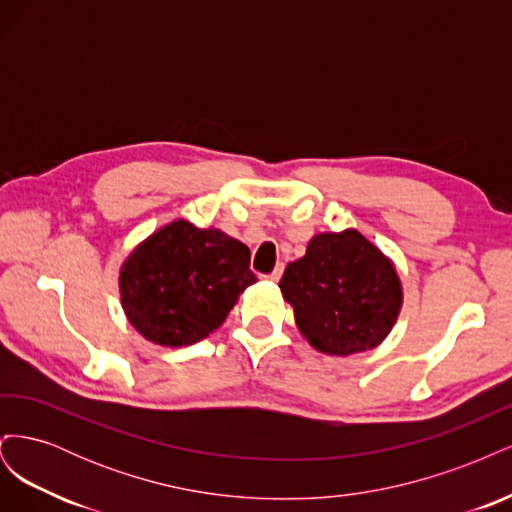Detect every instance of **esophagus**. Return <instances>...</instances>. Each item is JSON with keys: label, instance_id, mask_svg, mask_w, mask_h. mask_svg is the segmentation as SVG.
<instances>
[{"label": "esophagus", "instance_id": "esophagus-1", "mask_svg": "<svg viewBox=\"0 0 512 512\" xmlns=\"http://www.w3.org/2000/svg\"><path fill=\"white\" fill-rule=\"evenodd\" d=\"M282 271H284V265H277L267 277H269L271 282H277V280H280V277H282Z\"/></svg>", "mask_w": 512, "mask_h": 512}]
</instances>
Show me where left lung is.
<instances>
[{
    "label": "left lung",
    "mask_w": 512,
    "mask_h": 512,
    "mask_svg": "<svg viewBox=\"0 0 512 512\" xmlns=\"http://www.w3.org/2000/svg\"><path fill=\"white\" fill-rule=\"evenodd\" d=\"M280 290L301 335L331 356L382 344L404 303L395 265L354 228L316 235L286 267Z\"/></svg>",
    "instance_id": "1"
}]
</instances>
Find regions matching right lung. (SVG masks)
Listing matches in <instances>:
<instances>
[{"instance_id": "add662e5", "label": "right lung", "mask_w": 512, "mask_h": 512, "mask_svg": "<svg viewBox=\"0 0 512 512\" xmlns=\"http://www.w3.org/2000/svg\"><path fill=\"white\" fill-rule=\"evenodd\" d=\"M254 282L245 243L175 220L134 247L119 271V294L138 333L181 348L218 329Z\"/></svg>"}]
</instances>
